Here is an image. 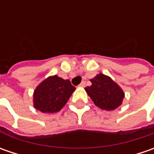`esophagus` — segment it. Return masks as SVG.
Returning a JSON list of instances; mask_svg holds the SVG:
<instances>
[{
  "instance_id": "34e87169",
  "label": "esophagus",
  "mask_w": 154,
  "mask_h": 154,
  "mask_svg": "<svg viewBox=\"0 0 154 154\" xmlns=\"http://www.w3.org/2000/svg\"><path fill=\"white\" fill-rule=\"evenodd\" d=\"M85 86H86V82H85V81H82L80 85H79V86H80V87H84Z\"/></svg>"
}]
</instances>
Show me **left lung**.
<instances>
[{
    "mask_svg": "<svg viewBox=\"0 0 154 154\" xmlns=\"http://www.w3.org/2000/svg\"><path fill=\"white\" fill-rule=\"evenodd\" d=\"M90 81L92 86L86 87L85 90L95 105L105 110H113L121 105L124 92L111 78L99 74Z\"/></svg>",
    "mask_w": 154,
    "mask_h": 154,
    "instance_id": "1",
    "label": "left lung"
}]
</instances>
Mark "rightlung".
<instances>
[{"instance_id": "right-lung-1", "label": "right lung", "mask_w": 154, "mask_h": 154, "mask_svg": "<svg viewBox=\"0 0 154 154\" xmlns=\"http://www.w3.org/2000/svg\"><path fill=\"white\" fill-rule=\"evenodd\" d=\"M75 87L68 80L57 75L50 76L41 82L33 93V105L43 113H55L66 104Z\"/></svg>"}]
</instances>
